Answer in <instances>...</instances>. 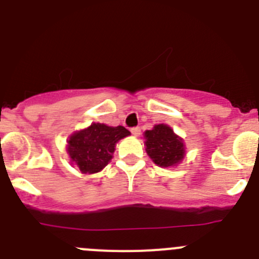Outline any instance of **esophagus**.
I'll return each mask as SVG.
<instances>
[{
	"instance_id": "34e87169",
	"label": "esophagus",
	"mask_w": 259,
	"mask_h": 259,
	"mask_svg": "<svg viewBox=\"0 0 259 259\" xmlns=\"http://www.w3.org/2000/svg\"><path fill=\"white\" fill-rule=\"evenodd\" d=\"M132 134L134 135V137H139V135H141V127H133Z\"/></svg>"
}]
</instances>
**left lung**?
<instances>
[{
  "instance_id": "obj_1",
  "label": "left lung",
  "mask_w": 259,
  "mask_h": 259,
  "mask_svg": "<svg viewBox=\"0 0 259 259\" xmlns=\"http://www.w3.org/2000/svg\"><path fill=\"white\" fill-rule=\"evenodd\" d=\"M144 139L147 154L159 167H174L184 159V141L168 125H154L153 129L144 132Z\"/></svg>"
}]
</instances>
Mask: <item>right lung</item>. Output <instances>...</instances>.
I'll list each match as a JSON object with an SVG mask.
<instances>
[{
    "instance_id": "1",
    "label": "right lung",
    "mask_w": 259,
    "mask_h": 259,
    "mask_svg": "<svg viewBox=\"0 0 259 259\" xmlns=\"http://www.w3.org/2000/svg\"><path fill=\"white\" fill-rule=\"evenodd\" d=\"M129 135V130L120 125L107 126L93 122L85 129L74 132L67 139L70 162L83 174L100 172L111 162L116 143Z\"/></svg>"
}]
</instances>
